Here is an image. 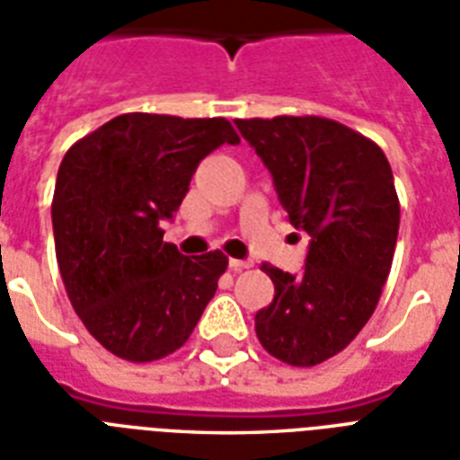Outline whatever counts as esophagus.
<instances>
[{"label": "esophagus", "mask_w": 460, "mask_h": 460, "mask_svg": "<svg viewBox=\"0 0 460 460\" xmlns=\"http://www.w3.org/2000/svg\"><path fill=\"white\" fill-rule=\"evenodd\" d=\"M251 267V262L248 260H229V270L231 272H243V270H248Z\"/></svg>", "instance_id": "1"}]
</instances>
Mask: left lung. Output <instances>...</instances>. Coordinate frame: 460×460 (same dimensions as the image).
<instances>
[{
    "instance_id": "left-lung-1",
    "label": "left lung",
    "mask_w": 460,
    "mask_h": 460,
    "mask_svg": "<svg viewBox=\"0 0 460 460\" xmlns=\"http://www.w3.org/2000/svg\"><path fill=\"white\" fill-rule=\"evenodd\" d=\"M272 173L288 222L310 236L305 270L281 272L274 301L255 314L270 356L313 367L343 350L370 320L392 270L399 195L382 147L322 117L236 119Z\"/></svg>"
}]
</instances>
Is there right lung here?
Here are the masks:
<instances>
[{
	"label": "right lung",
	"mask_w": 460,
	"mask_h": 460,
	"mask_svg": "<svg viewBox=\"0 0 460 460\" xmlns=\"http://www.w3.org/2000/svg\"><path fill=\"white\" fill-rule=\"evenodd\" d=\"M238 136L226 119L131 111L68 147L57 173L52 226L68 301L114 356L150 363L181 349L229 260L186 258L162 219L186 198L200 159Z\"/></svg>",
	"instance_id": "add662e5"
}]
</instances>
